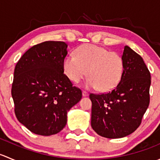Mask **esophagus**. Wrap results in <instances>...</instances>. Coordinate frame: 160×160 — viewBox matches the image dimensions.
Returning <instances> with one entry per match:
<instances>
[{
	"mask_svg": "<svg viewBox=\"0 0 160 160\" xmlns=\"http://www.w3.org/2000/svg\"><path fill=\"white\" fill-rule=\"evenodd\" d=\"M82 94H83V97L88 96V93L87 91H85V90H83V92H82Z\"/></svg>",
	"mask_w": 160,
	"mask_h": 160,
	"instance_id": "obj_1",
	"label": "esophagus"
}]
</instances>
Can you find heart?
Wrapping results in <instances>:
<instances>
[{"instance_id": "1", "label": "heart", "mask_w": 160, "mask_h": 160, "mask_svg": "<svg viewBox=\"0 0 160 160\" xmlns=\"http://www.w3.org/2000/svg\"><path fill=\"white\" fill-rule=\"evenodd\" d=\"M65 73L74 83L81 81L87 75V87L100 91L114 89L121 80L124 71V61L115 52L92 44L80 46L74 55L63 59Z\"/></svg>"}]
</instances>
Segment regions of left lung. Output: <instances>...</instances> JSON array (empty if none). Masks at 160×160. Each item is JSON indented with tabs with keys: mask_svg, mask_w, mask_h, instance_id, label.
I'll return each instance as SVG.
<instances>
[{
	"mask_svg": "<svg viewBox=\"0 0 160 160\" xmlns=\"http://www.w3.org/2000/svg\"><path fill=\"white\" fill-rule=\"evenodd\" d=\"M122 57L124 71L117 86L106 93H90L91 127L104 138H122L135 132L149 104L151 76L142 58L127 46Z\"/></svg>",
	"mask_w": 160,
	"mask_h": 160,
	"instance_id": "1",
	"label": "left lung"
}]
</instances>
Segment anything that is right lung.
<instances>
[{
	"mask_svg": "<svg viewBox=\"0 0 160 160\" xmlns=\"http://www.w3.org/2000/svg\"><path fill=\"white\" fill-rule=\"evenodd\" d=\"M67 55L64 42H44L27 50L14 68L11 96L16 118L37 135L60 132L67 112L82 98L81 90L63 73Z\"/></svg>",
	"mask_w": 160,
	"mask_h": 160,
	"instance_id": "1",
	"label": "right lung"
}]
</instances>
